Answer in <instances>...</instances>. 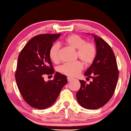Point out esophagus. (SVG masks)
<instances>
[{"mask_svg":"<svg viewBox=\"0 0 131 131\" xmlns=\"http://www.w3.org/2000/svg\"><path fill=\"white\" fill-rule=\"evenodd\" d=\"M67 79H68V82H70V81H71L72 80H73V78H70V77H68L67 78Z\"/></svg>","mask_w":131,"mask_h":131,"instance_id":"34e87169","label":"esophagus"}]
</instances>
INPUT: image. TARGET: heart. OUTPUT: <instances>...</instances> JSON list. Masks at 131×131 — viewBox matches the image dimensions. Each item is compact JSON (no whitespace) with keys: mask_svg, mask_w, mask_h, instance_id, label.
<instances>
[{"mask_svg":"<svg viewBox=\"0 0 131 131\" xmlns=\"http://www.w3.org/2000/svg\"><path fill=\"white\" fill-rule=\"evenodd\" d=\"M65 44L71 49L76 50V56L79 58L85 65H89L94 62L97 57V48L93 43L86 42L85 39L76 34H71L64 40ZM60 45L54 43L49 49L50 59L55 63L60 61ZM84 66L79 61L64 64L60 68V71L69 77H76L83 70Z\"/></svg>","mask_w":131,"mask_h":131,"instance_id":"obj_1","label":"heart"}]
</instances>
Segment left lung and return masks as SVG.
<instances>
[{
	"label": "left lung",
	"mask_w": 131,
	"mask_h": 131,
	"mask_svg": "<svg viewBox=\"0 0 131 131\" xmlns=\"http://www.w3.org/2000/svg\"><path fill=\"white\" fill-rule=\"evenodd\" d=\"M97 54L91 66L84 73L92 78L90 84L80 80L81 88L76 99L86 109H97L105 105L115 92L119 77L116 57L111 47L101 37L94 35Z\"/></svg>",
	"instance_id": "8db88e82"
}]
</instances>
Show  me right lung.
<instances>
[{
  "mask_svg": "<svg viewBox=\"0 0 131 131\" xmlns=\"http://www.w3.org/2000/svg\"><path fill=\"white\" fill-rule=\"evenodd\" d=\"M61 34H43L32 37L19 54L15 79L19 92L28 105L37 109L50 106L67 83V76L57 72L53 80L46 82L44 75L55 73L49 52Z\"/></svg>",
  "mask_w": 131,
  "mask_h": 131,
  "instance_id": "1",
  "label": "right lung"
}]
</instances>
